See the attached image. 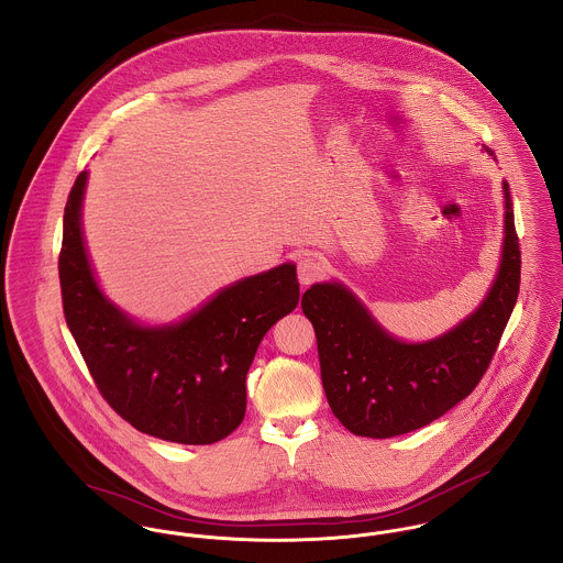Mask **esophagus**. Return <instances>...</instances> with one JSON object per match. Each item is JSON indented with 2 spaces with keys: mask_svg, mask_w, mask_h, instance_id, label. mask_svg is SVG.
Segmentation results:
<instances>
[{
  "mask_svg": "<svg viewBox=\"0 0 563 563\" xmlns=\"http://www.w3.org/2000/svg\"><path fill=\"white\" fill-rule=\"evenodd\" d=\"M323 272H325L323 261L314 257V255H306V257L298 261V280H300V285H303V287L314 283L317 278H321Z\"/></svg>",
  "mask_w": 563,
  "mask_h": 563,
  "instance_id": "1",
  "label": "esophagus"
}]
</instances>
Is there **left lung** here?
<instances>
[{
    "instance_id": "1",
    "label": "left lung",
    "mask_w": 563,
    "mask_h": 563,
    "mask_svg": "<svg viewBox=\"0 0 563 563\" xmlns=\"http://www.w3.org/2000/svg\"><path fill=\"white\" fill-rule=\"evenodd\" d=\"M501 188L506 212L495 280L476 310L448 332L402 341L345 283L323 280L306 289L302 310L314 328L323 389L346 431L373 439L418 431L479 384L519 298V238L506 179Z\"/></svg>"
}]
</instances>
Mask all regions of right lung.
Wrapping results in <instances>:
<instances>
[{"instance_id": "add662e5", "label": "right lung", "mask_w": 563, "mask_h": 563, "mask_svg": "<svg viewBox=\"0 0 563 563\" xmlns=\"http://www.w3.org/2000/svg\"><path fill=\"white\" fill-rule=\"evenodd\" d=\"M77 177L64 210L59 285L66 323L104 400L136 431L208 445L246 413V373L265 332L300 302L296 263L240 278L172 323H143L100 287L87 253Z\"/></svg>"}]
</instances>
